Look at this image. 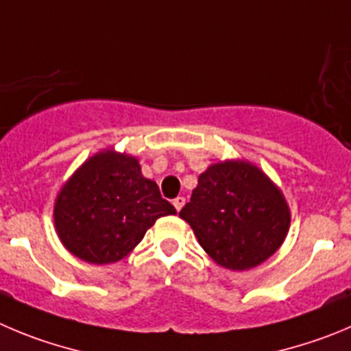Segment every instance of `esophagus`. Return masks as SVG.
Returning <instances> with one entry per match:
<instances>
[{"mask_svg": "<svg viewBox=\"0 0 351 351\" xmlns=\"http://www.w3.org/2000/svg\"><path fill=\"white\" fill-rule=\"evenodd\" d=\"M173 206H175L176 211H180V209H182L183 206H185V197H176L175 201H173Z\"/></svg>", "mask_w": 351, "mask_h": 351, "instance_id": "34e87169", "label": "esophagus"}]
</instances>
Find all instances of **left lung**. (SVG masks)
Wrapping results in <instances>:
<instances>
[{"label": "left lung", "mask_w": 351, "mask_h": 351, "mask_svg": "<svg viewBox=\"0 0 351 351\" xmlns=\"http://www.w3.org/2000/svg\"><path fill=\"white\" fill-rule=\"evenodd\" d=\"M202 250L227 270L258 267L282 245L291 211L282 191L244 159L215 162L180 211Z\"/></svg>", "instance_id": "1"}]
</instances>
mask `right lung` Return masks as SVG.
Masks as SVG:
<instances>
[{
  "mask_svg": "<svg viewBox=\"0 0 351 351\" xmlns=\"http://www.w3.org/2000/svg\"><path fill=\"white\" fill-rule=\"evenodd\" d=\"M176 215L135 156L104 149L62 185L53 221L65 250L93 265L116 263L135 250L157 218Z\"/></svg>",
  "mask_w": 351,
  "mask_h": 351,
  "instance_id": "right-lung-1",
  "label": "right lung"
}]
</instances>
